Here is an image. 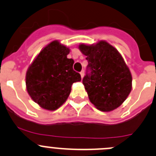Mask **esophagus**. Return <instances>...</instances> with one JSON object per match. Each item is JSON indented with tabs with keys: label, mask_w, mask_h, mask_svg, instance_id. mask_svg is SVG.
Masks as SVG:
<instances>
[{
	"label": "esophagus",
	"mask_w": 156,
	"mask_h": 156,
	"mask_svg": "<svg viewBox=\"0 0 156 156\" xmlns=\"http://www.w3.org/2000/svg\"><path fill=\"white\" fill-rule=\"evenodd\" d=\"M80 75H81V78H83V77H84V75H85V71H81V72H80Z\"/></svg>",
	"instance_id": "obj_1"
}]
</instances>
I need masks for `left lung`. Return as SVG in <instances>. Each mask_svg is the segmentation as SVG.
<instances>
[{
	"label": "left lung",
	"instance_id": "obj_1",
	"mask_svg": "<svg viewBox=\"0 0 156 156\" xmlns=\"http://www.w3.org/2000/svg\"><path fill=\"white\" fill-rule=\"evenodd\" d=\"M78 48L88 63L82 83L90 101L100 111L117 108L132 90V75L122 55L105 41Z\"/></svg>",
	"mask_w": 156,
	"mask_h": 156
}]
</instances>
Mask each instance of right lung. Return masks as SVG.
<instances>
[{"label":"right lung","mask_w":156,"mask_h":156,"mask_svg":"<svg viewBox=\"0 0 156 156\" xmlns=\"http://www.w3.org/2000/svg\"><path fill=\"white\" fill-rule=\"evenodd\" d=\"M69 52L68 48L54 41L41 51L27 69V91L42 108L58 109L68 98L72 84L81 80L73 70L74 60L67 58Z\"/></svg>","instance_id":"1"}]
</instances>
